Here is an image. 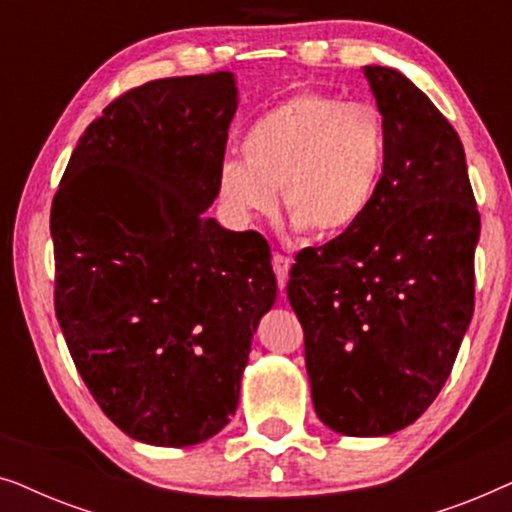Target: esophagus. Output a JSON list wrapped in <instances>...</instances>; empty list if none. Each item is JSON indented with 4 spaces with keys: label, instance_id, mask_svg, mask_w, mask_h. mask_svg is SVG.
Listing matches in <instances>:
<instances>
[{
    "label": "esophagus",
    "instance_id": "1",
    "mask_svg": "<svg viewBox=\"0 0 512 512\" xmlns=\"http://www.w3.org/2000/svg\"><path fill=\"white\" fill-rule=\"evenodd\" d=\"M291 258L284 256V254H272V270H275V277H277V284L279 289H284L286 282H289V270H291Z\"/></svg>",
    "mask_w": 512,
    "mask_h": 512
}]
</instances>
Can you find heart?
<instances>
[{
  "instance_id": "1",
  "label": "heart",
  "mask_w": 512,
  "mask_h": 512,
  "mask_svg": "<svg viewBox=\"0 0 512 512\" xmlns=\"http://www.w3.org/2000/svg\"><path fill=\"white\" fill-rule=\"evenodd\" d=\"M240 158L219 167V195L237 216L268 214L275 191L293 226L335 240L359 226L380 193L389 125L375 104L303 90L249 125Z\"/></svg>"
}]
</instances>
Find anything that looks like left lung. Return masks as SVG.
<instances>
[{"instance_id":"1","label":"left lung","mask_w":512,"mask_h":512,"mask_svg":"<svg viewBox=\"0 0 512 512\" xmlns=\"http://www.w3.org/2000/svg\"><path fill=\"white\" fill-rule=\"evenodd\" d=\"M389 125L380 193L352 233L303 249L286 296L314 410L345 436H387L443 389L473 317L480 212L464 146L415 83L366 67Z\"/></svg>"}]
</instances>
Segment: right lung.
<instances>
[{"label": "right lung", "mask_w": 512, "mask_h": 512, "mask_svg": "<svg viewBox=\"0 0 512 512\" xmlns=\"http://www.w3.org/2000/svg\"><path fill=\"white\" fill-rule=\"evenodd\" d=\"M237 109L230 72L125 90L83 132L51 207L53 303L74 366L130 438L186 447L240 401L270 247L205 209Z\"/></svg>", "instance_id": "obj_1"}]
</instances>
